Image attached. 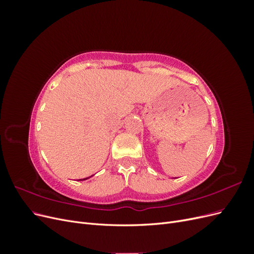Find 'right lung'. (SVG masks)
Masks as SVG:
<instances>
[{
	"instance_id": "obj_1",
	"label": "right lung",
	"mask_w": 254,
	"mask_h": 254,
	"mask_svg": "<svg viewBox=\"0 0 254 254\" xmlns=\"http://www.w3.org/2000/svg\"><path fill=\"white\" fill-rule=\"evenodd\" d=\"M92 176H93V175H92ZM92 176H90V177H88V178H83V179H79V181H83V180H87V179H89V178H91V177Z\"/></svg>"
}]
</instances>
